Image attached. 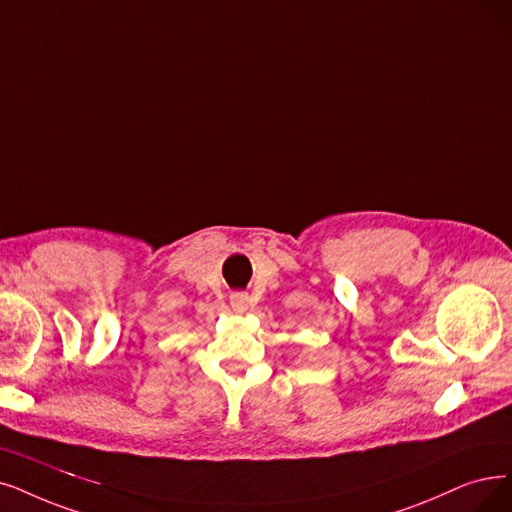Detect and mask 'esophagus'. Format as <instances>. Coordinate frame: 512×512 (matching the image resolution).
Wrapping results in <instances>:
<instances>
[{
  "label": "esophagus",
  "mask_w": 512,
  "mask_h": 512,
  "mask_svg": "<svg viewBox=\"0 0 512 512\" xmlns=\"http://www.w3.org/2000/svg\"><path fill=\"white\" fill-rule=\"evenodd\" d=\"M231 306H233V311L245 313V311H248V306H250V296L243 294V292L233 294V296H231Z\"/></svg>",
  "instance_id": "1"
}]
</instances>
